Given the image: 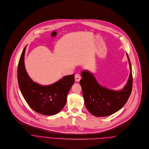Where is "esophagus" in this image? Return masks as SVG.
<instances>
[{
  "label": "esophagus",
  "mask_w": 149,
  "mask_h": 149,
  "mask_svg": "<svg viewBox=\"0 0 149 149\" xmlns=\"http://www.w3.org/2000/svg\"><path fill=\"white\" fill-rule=\"evenodd\" d=\"M81 79V76L79 73H76L75 74V80L76 81H79Z\"/></svg>",
  "instance_id": "obj_1"
}]
</instances>
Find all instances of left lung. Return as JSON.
Instances as JSON below:
<instances>
[{
  "label": "left lung",
  "instance_id": "obj_1",
  "mask_svg": "<svg viewBox=\"0 0 149 149\" xmlns=\"http://www.w3.org/2000/svg\"><path fill=\"white\" fill-rule=\"evenodd\" d=\"M130 73L126 86L120 91H114L101 86L92 74L84 70L80 81L84 103L88 111L97 117L111 115L122 109L126 103L132 92L133 76L129 56Z\"/></svg>",
  "mask_w": 149,
  "mask_h": 149
}]
</instances>
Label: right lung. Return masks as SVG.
Wrapping results in <instances>:
<instances>
[{"instance_id":"add662e5","label":"right lung","mask_w":149,"mask_h":149,"mask_svg":"<svg viewBox=\"0 0 149 149\" xmlns=\"http://www.w3.org/2000/svg\"><path fill=\"white\" fill-rule=\"evenodd\" d=\"M24 48L17 68V80L20 92L28 105L35 111L51 116L58 113L65 106L67 96L74 83V74L66 76L49 86H41L28 76L24 67Z\"/></svg>"}]
</instances>
